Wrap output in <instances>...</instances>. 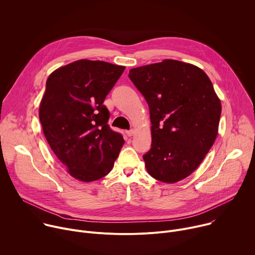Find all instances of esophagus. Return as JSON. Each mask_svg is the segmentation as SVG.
Returning <instances> with one entry per match:
<instances>
[{
  "mask_svg": "<svg viewBox=\"0 0 255 255\" xmlns=\"http://www.w3.org/2000/svg\"><path fill=\"white\" fill-rule=\"evenodd\" d=\"M126 134H127L128 136H133V135L135 134V130H134V129H130V130H127V131H126Z\"/></svg>",
  "mask_w": 255,
  "mask_h": 255,
  "instance_id": "1",
  "label": "esophagus"
}]
</instances>
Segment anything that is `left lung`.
<instances>
[{"mask_svg": "<svg viewBox=\"0 0 255 255\" xmlns=\"http://www.w3.org/2000/svg\"><path fill=\"white\" fill-rule=\"evenodd\" d=\"M129 79L146 100L151 148L143 155L148 173L176 183L201 164L218 134L221 102L196 65L173 59L132 68Z\"/></svg>", "mask_w": 255, "mask_h": 255, "instance_id": "obj_1", "label": "left lung"}]
</instances>
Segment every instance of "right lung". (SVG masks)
Returning <instances> with one entry per match:
<instances>
[{
	"label": "right lung",
	"mask_w": 255,
	"mask_h": 255,
	"mask_svg": "<svg viewBox=\"0 0 255 255\" xmlns=\"http://www.w3.org/2000/svg\"><path fill=\"white\" fill-rule=\"evenodd\" d=\"M125 66L81 59L57 68L48 77L39 119L49 146L82 181L107 175L124 144L123 136L108 124L103 105Z\"/></svg>",
	"instance_id": "1"
}]
</instances>
